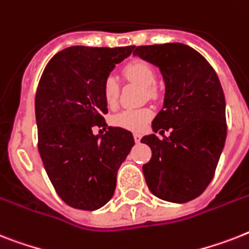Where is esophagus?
<instances>
[{
	"label": "esophagus",
	"mask_w": 249,
	"mask_h": 249,
	"mask_svg": "<svg viewBox=\"0 0 249 249\" xmlns=\"http://www.w3.org/2000/svg\"><path fill=\"white\" fill-rule=\"evenodd\" d=\"M133 137H134L135 143H139L141 142V139H142V135L139 134V133H134V135H133Z\"/></svg>",
	"instance_id": "obj_1"
}]
</instances>
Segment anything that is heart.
Listing matches in <instances>:
<instances>
[{
    "label": "heart",
    "mask_w": 249,
    "mask_h": 249,
    "mask_svg": "<svg viewBox=\"0 0 249 249\" xmlns=\"http://www.w3.org/2000/svg\"><path fill=\"white\" fill-rule=\"evenodd\" d=\"M125 76L131 82L148 89L152 94V88L156 84V72L145 61H133L124 68ZM104 97L107 105H114L119 97V80L115 75H108L104 82ZM152 119V111L148 108H128L119 112L112 118V124L119 128L131 131H141L147 123Z\"/></svg>",
    "instance_id": "1"
}]
</instances>
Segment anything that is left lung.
<instances>
[{
    "mask_svg": "<svg viewBox=\"0 0 249 249\" xmlns=\"http://www.w3.org/2000/svg\"><path fill=\"white\" fill-rule=\"evenodd\" d=\"M160 69L165 80L156 134L141 142L152 149L143 165L149 191L163 201L185 203L201 196L215 175L226 139L225 96L209 61L183 43L139 46L133 52Z\"/></svg>",
    "mask_w": 249,
    "mask_h": 249,
    "instance_id": "8db88e82",
    "label": "left lung"
}]
</instances>
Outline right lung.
Segmentation results:
<instances>
[{
    "label": "right lung",
    "instance_id": "add662e5",
    "mask_svg": "<svg viewBox=\"0 0 249 249\" xmlns=\"http://www.w3.org/2000/svg\"><path fill=\"white\" fill-rule=\"evenodd\" d=\"M126 47L72 46L50 60L36 94L38 151L62 201L94 211L114 196L116 175L134 139L130 131L107 126L104 82L133 52Z\"/></svg>",
    "mask_w": 249,
    "mask_h": 249
}]
</instances>
